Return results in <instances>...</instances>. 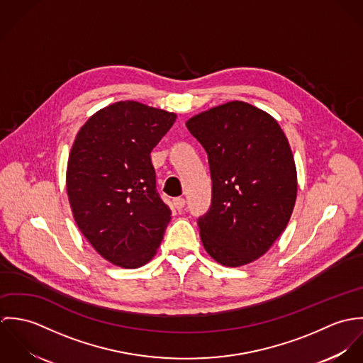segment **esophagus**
<instances>
[{
  "instance_id": "34e87169",
  "label": "esophagus",
  "mask_w": 363,
  "mask_h": 363,
  "mask_svg": "<svg viewBox=\"0 0 363 363\" xmlns=\"http://www.w3.org/2000/svg\"><path fill=\"white\" fill-rule=\"evenodd\" d=\"M184 206H186V200L183 197H177L173 200V207L176 208L179 212L183 211Z\"/></svg>"
}]
</instances>
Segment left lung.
<instances>
[{
	"mask_svg": "<svg viewBox=\"0 0 363 363\" xmlns=\"http://www.w3.org/2000/svg\"><path fill=\"white\" fill-rule=\"evenodd\" d=\"M208 155L212 196L197 220L208 255L226 267L261 257L286 228L298 180L279 124L245 102L213 107L186 123Z\"/></svg>",
	"mask_w": 363,
	"mask_h": 363,
	"instance_id": "1",
	"label": "left lung"
}]
</instances>
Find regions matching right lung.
<instances>
[{"label": "right lung", "instance_id": "obj_1", "mask_svg": "<svg viewBox=\"0 0 363 363\" xmlns=\"http://www.w3.org/2000/svg\"><path fill=\"white\" fill-rule=\"evenodd\" d=\"M174 113L118 102L79 130L67 167L75 222L104 259L137 268L155 256L172 211L157 190L151 152Z\"/></svg>", "mask_w": 363, "mask_h": 363}]
</instances>
